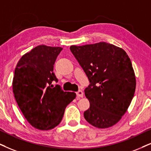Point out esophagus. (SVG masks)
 <instances>
[{
  "mask_svg": "<svg viewBox=\"0 0 151 151\" xmlns=\"http://www.w3.org/2000/svg\"><path fill=\"white\" fill-rule=\"evenodd\" d=\"M77 95L78 98H83V93L82 91H79L77 93Z\"/></svg>",
  "mask_w": 151,
  "mask_h": 151,
  "instance_id": "esophagus-1",
  "label": "esophagus"
}]
</instances>
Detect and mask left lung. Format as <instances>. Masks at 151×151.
<instances>
[{
	"label": "left lung",
	"instance_id": "obj_1",
	"mask_svg": "<svg viewBox=\"0 0 151 151\" xmlns=\"http://www.w3.org/2000/svg\"><path fill=\"white\" fill-rule=\"evenodd\" d=\"M70 51L90 82L84 91L90 102L85 119L98 128L113 126L127 111L136 88L129 56L123 49L104 42L73 45Z\"/></svg>",
	"mask_w": 151,
	"mask_h": 151
}]
</instances>
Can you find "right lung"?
Segmentation results:
<instances>
[{
	"label": "right lung",
	"instance_id": "1",
	"mask_svg": "<svg viewBox=\"0 0 151 151\" xmlns=\"http://www.w3.org/2000/svg\"><path fill=\"white\" fill-rule=\"evenodd\" d=\"M61 47L39 45L24 54L14 70L12 88L19 107L32 126L41 130L56 127L76 93L65 92L53 73Z\"/></svg>",
	"mask_w": 151,
	"mask_h": 151
}]
</instances>
